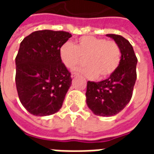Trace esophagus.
I'll use <instances>...</instances> for the list:
<instances>
[{
	"mask_svg": "<svg viewBox=\"0 0 154 154\" xmlns=\"http://www.w3.org/2000/svg\"><path fill=\"white\" fill-rule=\"evenodd\" d=\"M79 75V73H77V72H72V76L71 77H77V76H78Z\"/></svg>",
	"mask_w": 154,
	"mask_h": 154,
	"instance_id": "34e87169",
	"label": "esophagus"
}]
</instances>
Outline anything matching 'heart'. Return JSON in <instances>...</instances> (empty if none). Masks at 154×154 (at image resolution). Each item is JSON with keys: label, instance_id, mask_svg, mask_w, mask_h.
Instances as JSON below:
<instances>
[{"label": "heart", "instance_id": "b5f03b06", "mask_svg": "<svg viewBox=\"0 0 154 154\" xmlns=\"http://www.w3.org/2000/svg\"><path fill=\"white\" fill-rule=\"evenodd\" d=\"M59 56L63 65L72 70L85 60L87 66L82 68L89 78L110 77L119 67L121 51L115 41L93 36H84L75 45L67 42L61 46Z\"/></svg>", "mask_w": 154, "mask_h": 154}]
</instances>
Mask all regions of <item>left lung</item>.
I'll use <instances>...</instances> for the list:
<instances>
[{
	"label": "left lung",
	"instance_id": "1",
	"mask_svg": "<svg viewBox=\"0 0 154 154\" xmlns=\"http://www.w3.org/2000/svg\"><path fill=\"white\" fill-rule=\"evenodd\" d=\"M119 45L121 60L119 67L109 78L99 82L88 81L87 104L95 115L112 116L120 112L131 100L137 74V57L132 45L121 35L108 34Z\"/></svg>",
	"mask_w": 154,
	"mask_h": 154
}]
</instances>
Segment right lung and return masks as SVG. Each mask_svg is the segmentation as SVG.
Returning a JSON list of instances; mask_svg holds the SVG:
<instances>
[{
    "label": "right lung",
    "instance_id": "add662e5",
    "mask_svg": "<svg viewBox=\"0 0 154 154\" xmlns=\"http://www.w3.org/2000/svg\"><path fill=\"white\" fill-rule=\"evenodd\" d=\"M71 37L68 32L44 29L20 43L15 57L16 89L23 106L34 116H50L63 106L72 77L59 49Z\"/></svg>",
    "mask_w": 154,
    "mask_h": 154
}]
</instances>
